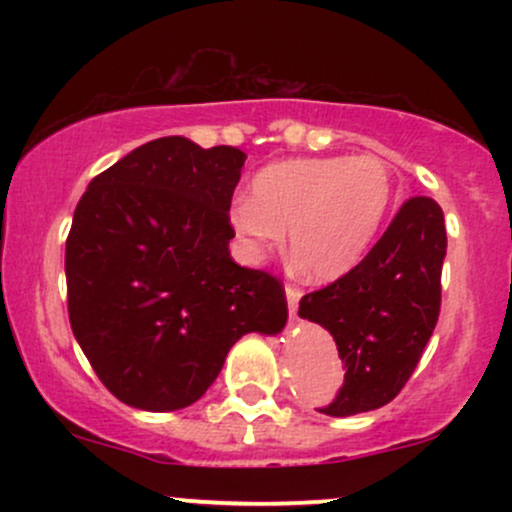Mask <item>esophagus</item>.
I'll list each match as a JSON object with an SVG mask.
<instances>
[{
	"label": "esophagus",
	"mask_w": 512,
	"mask_h": 512,
	"mask_svg": "<svg viewBox=\"0 0 512 512\" xmlns=\"http://www.w3.org/2000/svg\"><path fill=\"white\" fill-rule=\"evenodd\" d=\"M286 301H289V313H291V317H296V313H298V301H301V289H296V286L286 284Z\"/></svg>",
	"instance_id": "obj_1"
}]
</instances>
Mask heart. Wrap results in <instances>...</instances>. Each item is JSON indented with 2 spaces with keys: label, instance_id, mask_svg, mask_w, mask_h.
I'll list each match as a JSON object with an SVG mask.
<instances>
[{
  "label": "heart",
  "instance_id": "obj_1",
  "mask_svg": "<svg viewBox=\"0 0 512 512\" xmlns=\"http://www.w3.org/2000/svg\"><path fill=\"white\" fill-rule=\"evenodd\" d=\"M392 173L378 156L286 158L252 180V199L231 207V226L250 257L289 248L315 281H334L363 260L390 209Z\"/></svg>",
  "mask_w": 512,
  "mask_h": 512
}]
</instances>
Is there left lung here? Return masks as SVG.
Here are the masks:
<instances>
[{
	"label": "left lung",
	"mask_w": 512,
	"mask_h": 512,
	"mask_svg": "<svg viewBox=\"0 0 512 512\" xmlns=\"http://www.w3.org/2000/svg\"><path fill=\"white\" fill-rule=\"evenodd\" d=\"M445 248L443 209L411 197L349 274L301 298L298 315L330 330L346 368L337 397L317 411L361 414L402 392L436 330Z\"/></svg>",
	"instance_id": "obj_1"
}]
</instances>
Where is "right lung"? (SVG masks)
<instances>
[{"instance_id":"add662e5","label":"right lung","mask_w":512,"mask_h":512,"mask_svg":"<svg viewBox=\"0 0 512 512\" xmlns=\"http://www.w3.org/2000/svg\"><path fill=\"white\" fill-rule=\"evenodd\" d=\"M245 154L163 137L88 182L67 236V310L91 368L120 402H197L243 334L284 330V284L233 262Z\"/></svg>"}]
</instances>
